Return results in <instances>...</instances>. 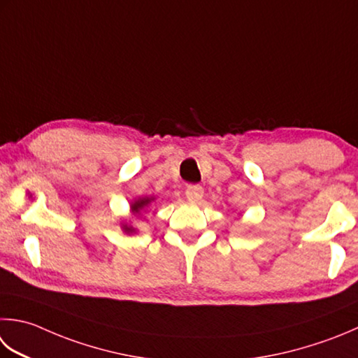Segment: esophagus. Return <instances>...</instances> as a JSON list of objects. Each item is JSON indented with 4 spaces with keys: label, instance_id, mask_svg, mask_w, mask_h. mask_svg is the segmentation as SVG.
Instances as JSON below:
<instances>
[{
    "label": "esophagus",
    "instance_id": "1",
    "mask_svg": "<svg viewBox=\"0 0 358 358\" xmlns=\"http://www.w3.org/2000/svg\"><path fill=\"white\" fill-rule=\"evenodd\" d=\"M203 197V187L201 186H189L186 189V199L189 201H199Z\"/></svg>",
    "mask_w": 358,
    "mask_h": 358
}]
</instances>
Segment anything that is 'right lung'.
I'll use <instances>...</instances> for the list:
<instances>
[{"mask_svg":"<svg viewBox=\"0 0 358 358\" xmlns=\"http://www.w3.org/2000/svg\"><path fill=\"white\" fill-rule=\"evenodd\" d=\"M153 200H155V197H143V199L135 200L130 205L131 213L135 215H141L143 209L149 206ZM122 229H124V233H127V234H131V233H135V231H136L131 225H129V223H122Z\"/></svg>","mask_w":358,"mask_h":358,"instance_id":"right-lung-1","label":"right lung"}]
</instances>
